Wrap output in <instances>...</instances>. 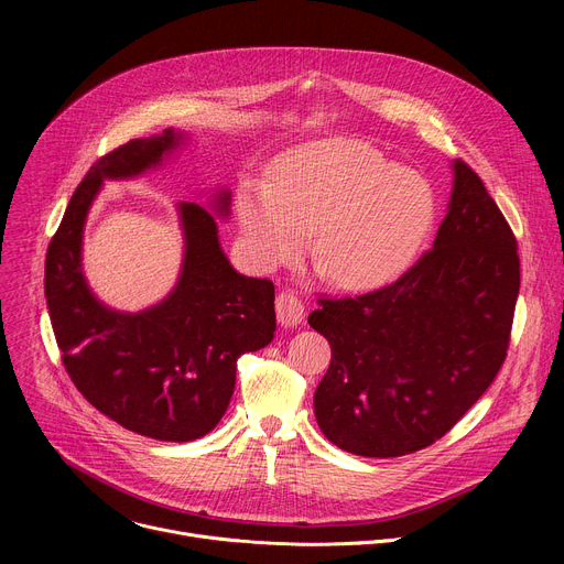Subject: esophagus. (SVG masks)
<instances>
[{"label":"esophagus","mask_w":564,"mask_h":564,"mask_svg":"<svg viewBox=\"0 0 564 564\" xmlns=\"http://www.w3.org/2000/svg\"><path fill=\"white\" fill-rule=\"evenodd\" d=\"M305 314V305L299 301V296L292 290H283L276 296V318L279 324L285 328H292L301 324V318Z\"/></svg>","instance_id":"esophagus-1"}]
</instances>
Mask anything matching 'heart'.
Here are the masks:
<instances>
[{
    "label": "heart",
    "instance_id": "b5f03b06",
    "mask_svg": "<svg viewBox=\"0 0 564 564\" xmlns=\"http://www.w3.org/2000/svg\"><path fill=\"white\" fill-rule=\"evenodd\" d=\"M236 209L259 265L296 259L314 227L318 272L364 290L409 268L433 225L435 196L426 178L394 167L370 142L326 138L279 158L268 181H240Z\"/></svg>",
    "mask_w": 564,
    "mask_h": 564
}]
</instances>
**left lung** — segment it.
Segmentation results:
<instances>
[{
  "mask_svg": "<svg viewBox=\"0 0 564 564\" xmlns=\"http://www.w3.org/2000/svg\"><path fill=\"white\" fill-rule=\"evenodd\" d=\"M435 243L394 283L318 299L310 328L333 348L314 392L335 446L399 457L444 437L500 372L520 292L518 240L481 178L453 163Z\"/></svg>",
  "mask_w": 564,
  "mask_h": 564,
  "instance_id": "obj_1",
  "label": "left lung"
}]
</instances>
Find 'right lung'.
Returning a JSON list of instances; mask_svg holds the SVG:
<instances>
[{"label": "right lung", "mask_w": 564, "mask_h": 564, "mask_svg": "<svg viewBox=\"0 0 564 564\" xmlns=\"http://www.w3.org/2000/svg\"><path fill=\"white\" fill-rule=\"evenodd\" d=\"M185 135L129 140L89 170L51 238L44 294L62 364L83 397L127 431L192 442L225 415L236 359L265 348L276 330L274 283L238 274L218 243L214 216L181 203L185 259L174 292L135 314L102 305L83 274V231L105 178H131L163 163ZM229 212V192L216 196Z\"/></svg>", "instance_id": "obj_1"}]
</instances>
